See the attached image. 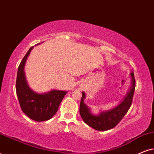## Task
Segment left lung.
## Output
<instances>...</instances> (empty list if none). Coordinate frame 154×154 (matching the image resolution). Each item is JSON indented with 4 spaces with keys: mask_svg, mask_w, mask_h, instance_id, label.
Segmentation results:
<instances>
[{
    "mask_svg": "<svg viewBox=\"0 0 154 154\" xmlns=\"http://www.w3.org/2000/svg\"><path fill=\"white\" fill-rule=\"evenodd\" d=\"M132 77V86L130 91L123 102L116 108L106 112H102L98 116H94L90 113V109L83 102L85 94L82 92V98L80 104V114L83 121L90 127L96 130L104 131L112 129L123 119L129 110L132 103L134 90H135V79L134 73H130Z\"/></svg>",
    "mask_w": 154,
    "mask_h": 154,
    "instance_id": "obj_1",
    "label": "left lung"
}]
</instances>
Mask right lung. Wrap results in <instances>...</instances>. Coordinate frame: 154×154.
Masks as SVG:
<instances>
[{
	"instance_id": "add662e5",
	"label": "right lung",
	"mask_w": 154,
	"mask_h": 154,
	"mask_svg": "<svg viewBox=\"0 0 154 154\" xmlns=\"http://www.w3.org/2000/svg\"><path fill=\"white\" fill-rule=\"evenodd\" d=\"M33 46L30 48L18 67L16 80V92L23 112L35 121H45L57 113L66 91L52 90L45 94H38L30 89L24 71V64Z\"/></svg>"
}]
</instances>
